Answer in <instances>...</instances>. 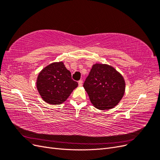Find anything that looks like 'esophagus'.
<instances>
[{"label": "esophagus", "mask_w": 160, "mask_h": 160, "mask_svg": "<svg viewBox=\"0 0 160 160\" xmlns=\"http://www.w3.org/2000/svg\"><path fill=\"white\" fill-rule=\"evenodd\" d=\"M78 84H79V87H81L82 85H83V81H82V80H79V81H78Z\"/></svg>", "instance_id": "esophagus-1"}]
</instances>
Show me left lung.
<instances>
[{"label":"left lung","mask_w":160,"mask_h":160,"mask_svg":"<svg viewBox=\"0 0 160 160\" xmlns=\"http://www.w3.org/2000/svg\"><path fill=\"white\" fill-rule=\"evenodd\" d=\"M83 88L91 103L101 110H108L117 105L125 93L123 76L113 67L96 63L87 77Z\"/></svg>","instance_id":"8db88e82"}]
</instances>
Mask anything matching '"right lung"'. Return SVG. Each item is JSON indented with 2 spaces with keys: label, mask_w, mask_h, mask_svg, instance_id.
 <instances>
[{
  "label": "right lung",
  "mask_w": 160,
  "mask_h": 160,
  "mask_svg": "<svg viewBox=\"0 0 160 160\" xmlns=\"http://www.w3.org/2000/svg\"><path fill=\"white\" fill-rule=\"evenodd\" d=\"M77 86L78 83L72 79L71 72L62 62L45 67L37 80V88L42 99L51 105L63 103Z\"/></svg>",
  "instance_id": "1"
}]
</instances>
